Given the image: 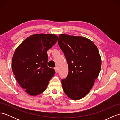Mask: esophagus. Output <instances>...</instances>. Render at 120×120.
<instances>
[{"instance_id":"34e87169","label":"esophagus","mask_w":120,"mask_h":120,"mask_svg":"<svg viewBox=\"0 0 120 120\" xmlns=\"http://www.w3.org/2000/svg\"><path fill=\"white\" fill-rule=\"evenodd\" d=\"M55 72H56V73H58V68L57 67H56L55 68Z\"/></svg>"}]
</instances>
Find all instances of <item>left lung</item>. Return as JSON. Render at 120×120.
<instances>
[{"mask_svg": "<svg viewBox=\"0 0 120 120\" xmlns=\"http://www.w3.org/2000/svg\"><path fill=\"white\" fill-rule=\"evenodd\" d=\"M58 42L68 67L67 77L61 81L63 90L71 99L79 100L90 92L100 72L98 49L91 40L83 37L61 34Z\"/></svg>", "mask_w": 120, "mask_h": 120, "instance_id": "left-lung-1", "label": "left lung"}]
</instances>
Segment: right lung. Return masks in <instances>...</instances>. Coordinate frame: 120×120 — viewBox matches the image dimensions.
I'll list each match as a JSON object with an SVG mask.
<instances>
[{
    "label": "right lung",
    "mask_w": 120,
    "mask_h": 120,
    "mask_svg": "<svg viewBox=\"0 0 120 120\" xmlns=\"http://www.w3.org/2000/svg\"><path fill=\"white\" fill-rule=\"evenodd\" d=\"M54 34H35L26 38L15 49L12 61L13 73L26 93L37 96L45 91L55 71L47 67V51L55 45Z\"/></svg>",
    "instance_id": "1"
}]
</instances>
